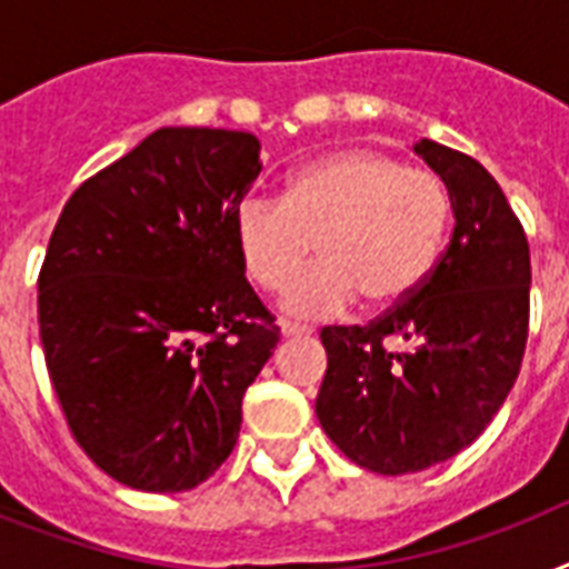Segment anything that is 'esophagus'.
<instances>
[{
  "instance_id": "34e87169",
  "label": "esophagus",
  "mask_w": 569,
  "mask_h": 569,
  "mask_svg": "<svg viewBox=\"0 0 569 569\" xmlns=\"http://www.w3.org/2000/svg\"><path fill=\"white\" fill-rule=\"evenodd\" d=\"M280 333L286 339H298V337H310L312 330L303 328V325H295V321H280Z\"/></svg>"
}]
</instances>
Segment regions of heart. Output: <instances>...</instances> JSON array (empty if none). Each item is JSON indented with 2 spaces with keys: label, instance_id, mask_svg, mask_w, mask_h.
Returning <instances> with one entry per match:
<instances>
[{
  "label": "heart",
  "instance_id": "1",
  "mask_svg": "<svg viewBox=\"0 0 569 569\" xmlns=\"http://www.w3.org/2000/svg\"><path fill=\"white\" fill-rule=\"evenodd\" d=\"M451 197L433 173L396 156L351 147L303 164L280 203L248 197L232 214L241 271L280 292L313 244L320 262L283 295V310L325 319L363 298L387 310L407 301L440 259Z\"/></svg>",
  "mask_w": 569,
  "mask_h": 569
}]
</instances>
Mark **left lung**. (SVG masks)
<instances>
[{
  "instance_id": "left-lung-1",
  "label": "left lung",
  "mask_w": 569,
  "mask_h": 569,
  "mask_svg": "<svg viewBox=\"0 0 569 569\" xmlns=\"http://www.w3.org/2000/svg\"><path fill=\"white\" fill-rule=\"evenodd\" d=\"M413 150L449 189V248L378 321L321 330L328 372L316 416L346 458L380 476L422 472L476 442L529 339V241L499 182L437 141Z\"/></svg>"
}]
</instances>
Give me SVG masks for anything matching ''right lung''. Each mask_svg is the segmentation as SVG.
Segmentation results:
<instances>
[{
  "label": "right lung",
  "mask_w": 569,
  "mask_h": 569,
  "mask_svg": "<svg viewBox=\"0 0 569 569\" xmlns=\"http://www.w3.org/2000/svg\"><path fill=\"white\" fill-rule=\"evenodd\" d=\"M259 171L250 132L162 127L84 180L52 230L38 277L49 378L84 455L132 490L212 476L280 342L232 241Z\"/></svg>",
  "instance_id": "1"
}]
</instances>
